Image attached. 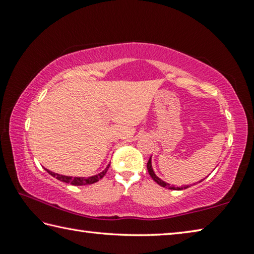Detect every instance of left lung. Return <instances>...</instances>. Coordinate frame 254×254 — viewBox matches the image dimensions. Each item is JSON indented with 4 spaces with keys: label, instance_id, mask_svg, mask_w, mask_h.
<instances>
[{
    "label": "left lung",
    "instance_id": "8db88e82",
    "mask_svg": "<svg viewBox=\"0 0 254 254\" xmlns=\"http://www.w3.org/2000/svg\"><path fill=\"white\" fill-rule=\"evenodd\" d=\"M147 168H148V173H149V175L151 176V178L154 180V182H156L158 185H160L161 187H166V188H169V189H176V190H180V189H186V188H188L189 186H184V187H173V186H170L169 184H167V183H165L163 182V180H161L160 178H158L157 176H156V174L153 173V169H152V166H151V158L149 159V161H148V163H147ZM201 182V180H200Z\"/></svg>",
    "mask_w": 254,
    "mask_h": 254
}]
</instances>
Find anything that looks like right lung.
I'll return each mask as SVG.
<instances>
[{"mask_svg": "<svg viewBox=\"0 0 254 254\" xmlns=\"http://www.w3.org/2000/svg\"><path fill=\"white\" fill-rule=\"evenodd\" d=\"M110 168V165L106 167L105 170H103L102 173H100L98 175L95 176H92V177H88V178H84V177H69V176H63V175H59V174H55L53 171L50 170H47L48 171V174H50L53 177H56L60 182H64V183H67V184H71L74 185V186H81V185H91L98 182V180L102 179L104 177L107 169Z\"/></svg>", "mask_w": 254, "mask_h": 254, "instance_id": "add662e5", "label": "right lung"}]
</instances>
